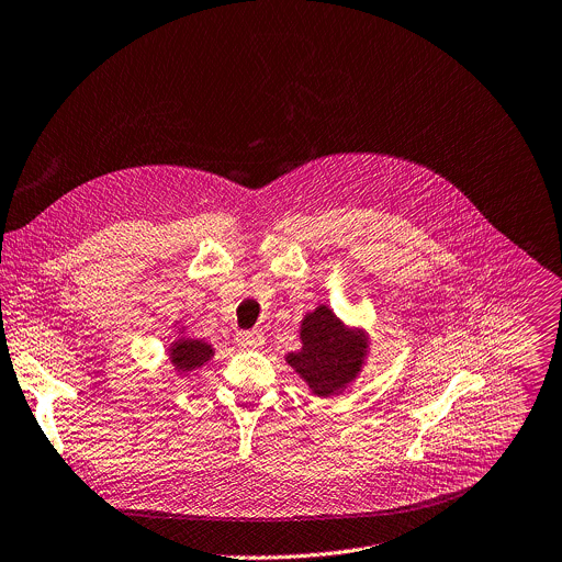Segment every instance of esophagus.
Instances as JSON below:
<instances>
[{
    "mask_svg": "<svg viewBox=\"0 0 562 562\" xmlns=\"http://www.w3.org/2000/svg\"><path fill=\"white\" fill-rule=\"evenodd\" d=\"M237 345L241 349H261L266 345V338L259 331H239L237 334Z\"/></svg>",
    "mask_w": 562,
    "mask_h": 562,
    "instance_id": "obj_1",
    "label": "esophagus"
}]
</instances>
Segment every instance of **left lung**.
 <instances>
[{"label":"left lung","mask_w":562,"mask_h":562,"mask_svg":"<svg viewBox=\"0 0 562 562\" xmlns=\"http://www.w3.org/2000/svg\"><path fill=\"white\" fill-rule=\"evenodd\" d=\"M301 349L285 362L318 397L338 395L356 382L369 358V334L345 325L334 310L318 305L301 321Z\"/></svg>","instance_id":"left-lung-1"}]
</instances>
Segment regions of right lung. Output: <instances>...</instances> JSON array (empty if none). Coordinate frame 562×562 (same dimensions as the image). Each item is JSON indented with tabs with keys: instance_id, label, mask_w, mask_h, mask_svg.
I'll return each instance as SVG.
<instances>
[{
	"instance_id": "obj_1",
	"label": "right lung",
	"mask_w": 562,
	"mask_h": 562,
	"mask_svg": "<svg viewBox=\"0 0 562 562\" xmlns=\"http://www.w3.org/2000/svg\"><path fill=\"white\" fill-rule=\"evenodd\" d=\"M178 334L180 336L169 345V360L178 373L195 371L215 356L213 345H209L200 338L184 336V327Z\"/></svg>"
}]
</instances>
